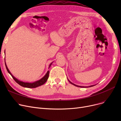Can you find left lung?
<instances>
[{
  "label": "left lung",
  "instance_id": "1",
  "mask_svg": "<svg viewBox=\"0 0 121 121\" xmlns=\"http://www.w3.org/2000/svg\"><path fill=\"white\" fill-rule=\"evenodd\" d=\"M68 80H69V81L70 82V83L72 84H73V85H74V86H77V87H81V88H87V87H92V86H95V85H91V86H88V87H84V86H78V85H75V84H73V83L72 82H71L70 81H69V79H68Z\"/></svg>",
  "mask_w": 121,
  "mask_h": 121
}]
</instances>
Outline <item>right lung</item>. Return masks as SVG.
I'll return each instance as SVG.
<instances>
[{
    "label": "right lung",
    "mask_w": 121,
    "mask_h": 121,
    "mask_svg": "<svg viewBox=\"0 0 121 121\" xmlns=\"http://www.w3.org/2000/svg\"><path fill=\"white\" fill-rule=\"evenodd\" d=\"M52 63L49 65V68L50 67L51 65L52 64ZM5 66L6 68V69H7V70L8 71V72L11 74V75L12 77L14 79V80L17 82V83H18L19 85H20L21 86L24 87H26V88H36L38 86H41L42 85H43V84H44L46 82V81H47L48 78V76H49V71H48L47 73L46 74V75L44 76L43 78H42L41 79L35 81L33 83H29V82H24L22 81H20L18 80L16 78H15L13 75L12 74V73H10V72L9 71L8 68H7V65L6 64V63H5Z\"/></svg>",
    "instance_id": "add662e5"
}]
</instances>
